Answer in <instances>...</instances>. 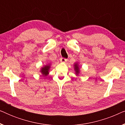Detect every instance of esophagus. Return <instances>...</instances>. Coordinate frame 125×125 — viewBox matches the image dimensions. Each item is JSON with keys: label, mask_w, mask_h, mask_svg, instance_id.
<instances>
[{"label": "esophagus", "mask_w": 125, "mask_h": 125, "mask_svg": "<svg viewBox=\"0 0 125 125\" xmlns=\"http://www.w3.org/2000/svg\"><path fill=\"white\" fill-rule=\"evenodd\" d=\"M60 61H61V62L65 63V62H66V61H67V59H65V58H64V57H61V59H60Z\"/></svg>", "instance_id": "obj_1"}]
</instances>
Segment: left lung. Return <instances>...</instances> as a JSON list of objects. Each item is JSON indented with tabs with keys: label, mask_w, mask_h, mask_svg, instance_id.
I'll use <instances>...</instances> for the list:
<instances>
[{
	"label": "left lung",
	"mask_w": 125,
	"mask_h": 125,
	"mask_svg": "<svg viewBox=\"0 0 125 125\" xmlns=\"http://www.w3.org/2000/svg\"><path fill=\"white\" fill-rule=\"evenodd\" d=\"M74 69L75 71V73H76V74L77 76H78L80 72V66L79 64H78V62L74 63Z\"/></svg>",
	"instance_id": "1"
}]
</instances>
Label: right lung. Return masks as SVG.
I'll list each match as a JSON object with an SVG mask.
<instances>
[{
	"mask_svg": "<svg viewBox=\"0 0 125 125\" xmlns=\"http://www.w3.org/2000/svg\"><path fill=\"white\" fill-rule=\"evenodd\" d=\"M51 64H48L45 65H44V66L41 68L40 69V72L43 75L44 77L45 76H47L49 74V69L51 68Z\"/></svg>",
	"mask_w": 125,
	"mask_h": 125,
	"instance_id": "1",
	"label": "right lung"
}]
</instances>
